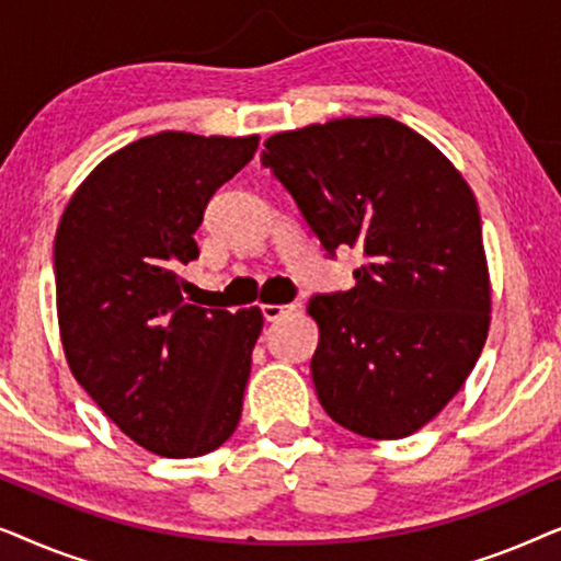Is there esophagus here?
<instances>
[{"label": "esophagus", "mask_w": 561, "mask_h": 561, "mask_svg": "<svg viewBox=\"0 0 561 561\" xmlns=\"http://www.w3.org/2000/svg\"><path fill=\"white\" fill-rule=\"evenodd\" d=\"M260 309H263L265 321H278L280 317H286V313L296 311V306L294 304H288V306H283V304H263V306H260Z\"/></svg>", "instance_id": "34e87169"}]
</instances>
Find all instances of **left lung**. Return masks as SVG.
<instances>
[{"mask_svg": "<svg viewBox=\"0 0 561 561\" xmlns=\"http://www.w3.org/2000/svg\"><path fill=\"white\" fill-rule=\"evenodd\" d=\"M271 168L329 255L359 248L347 294L313 296V388L336 424L403 439L465 386L490 329L480 209L444 152L393 117L275 133Z\"/></svg>", "mask_w": 561, "mask_h": 561, "instance_id": "8db88e82", "label": "left lung"}]
</instances>
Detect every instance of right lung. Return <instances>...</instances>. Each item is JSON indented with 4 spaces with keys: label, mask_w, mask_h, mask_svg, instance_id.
I'll list each match as a JSON object with an SVG mask.
<instances>
[{
    "label": "right lung",
    "mask_w": 561,
    "mask_h": 561,
    "mask_svg": "<svg viewBox=\"0 0 561 561\" xmlns=\"http://www.w3.org/2000/svg\"><path fill=\"white\" fill-rule=\"evenodd\" d=\"M260 137L165 129L106 156L58 221L56 309L73 378L135 444L198 457L234 434L263 311L188 304L181 267L214 191Z\"/></svg>",
    "instance_id": "add662e5"
}]
</instances>
